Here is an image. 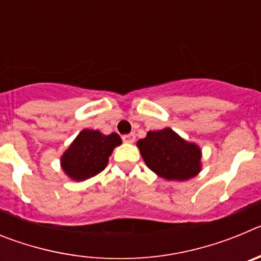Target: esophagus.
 I'll return each mask as SVG.
<instances>
[{"label":"esophagus","instance_id":"34e87169","mask_svg":"<svg viewBox=\"0 0 261 261\" xmlns=\"http://www.w3.org/2000/svg\"><path fill=\"white\" fill-rule=\"evenodd\" d=\"M135 140H136L135 133H129V135H124L123 136V141L124 142H129V144H132V142H135Z\"/></svg>","mask_w":261,"mask_h":261}]
</instances>
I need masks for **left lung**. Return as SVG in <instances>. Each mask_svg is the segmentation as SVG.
<instances>
[{"label":"left lung","instance_id":"obj_1","mask_svg":"<svg viewBox=\"0 0 261 261\" xmlns=\"http://www.w3.org/2000/svg\"><path fill=\"white\" fill-rule=\"evenodd\" d=\"M145 163L151 171L167 180H188L200 172L201 150L170 128L147 132L137 142Z\"/></svg>","mask_w":261,"mask_h":261}]
</instances>
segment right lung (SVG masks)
I'll use <instances>...</instances> for the list:
<instances>
[{
    "label": "right lung",
    "instance_id": "obj_1",
    "mask_svg": "<svg viewBox=\"0 0 261 261\" xmlns=\"http://www.w3.org/2000/svg\"><path fill=\"white\" fill-rule=\"evenodd\" d=\"M121 144L117 133L105 136L84 129L61 158L62 170L74 180H86L103 171L115 147Z\"/></svg>",
    "mask_w": 261,
    "mask_h": 261
}]
</instances>
